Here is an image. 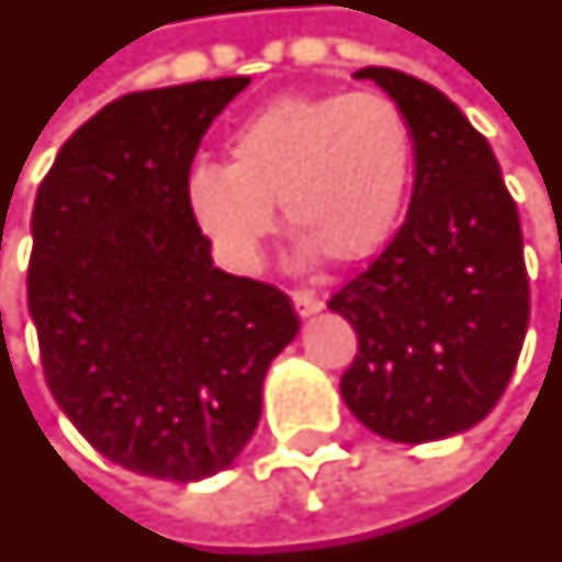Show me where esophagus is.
Listing matches in <instances>:
<instances>
[{"label": "esophagus", "instance_id": "34e87169", "mask_svg": "<svg viewBox=\"0 0 562 562\" xmlns=\"http://www.w3.org/2000/svg\"><path fill=\"white\" fill-rule=\"evenodd\" d=\"M292 301H294V310H297V316H313V313H319V310L325 307L319 294H313V292H294Z\"/></svg>", "mask_w": 562, "mask_h": 562}]
</instances>
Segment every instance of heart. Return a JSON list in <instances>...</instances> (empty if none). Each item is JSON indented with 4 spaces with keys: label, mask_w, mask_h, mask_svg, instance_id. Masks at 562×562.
Returning <instances> with one entry per match:
<instances>
[{
    "label": "heart",
    "mask_w": 562,
    "mask_h": 562,
    "mask_svg": "<svg viewBox=\"0 0 562 562\" xmlns=\"http://www.w3.org/2000/svg\"><path fill=\"white\" fill-rule=\"evenodd\" d=\"M414 179V133L383 93H292L243 121L227 167L188 176V206L234 268H255L277 231L273 206L297 240V261L374 258L402 222Z\"/></svg>",
    "instance_id": "heart-1"
}]
</instances>
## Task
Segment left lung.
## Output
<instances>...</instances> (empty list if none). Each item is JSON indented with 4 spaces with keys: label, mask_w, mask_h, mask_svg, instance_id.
I'll return each instance as SVG.
<instances>
[{
    "label": "left lung",
    "mask_w": 562,
    "mask_h": 562,
    "mask_svg": "<svg viewBox=\"0 0 562 562\" xmlns=\"http://www.w3.org/2000/svg\"><path fill=\"white\" fill-rule=\"evenodd\" d=\"M414 133L404 225L328 307L359 337L340 395L362 426L398 445L477 426L514 374L529 325L517 203L469 117L419 78L368 66Z\"/></svg>",
    "instance_id": "obj_1"
}]
</instances>
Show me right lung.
<instances>
[{
  "label": "right lung",
  "mask_w": 562,
  "mask_h": 562,
  "mask_svg": "<svg viewBox=\"0 0 562 562\" xmlns=\"http://www.w3.org/2000/svg\"><path fill=\"white\" fill-rule=\"evenodd\" d=\"M246 85L103 105L33 206L26 297L54 402L105 459L176 484L240 457L270 362L301 328L277 285L215 268L188 206L200 139Z\"/></svg>",
  "instance_id": "right-lung-1"
}]
</instances>
